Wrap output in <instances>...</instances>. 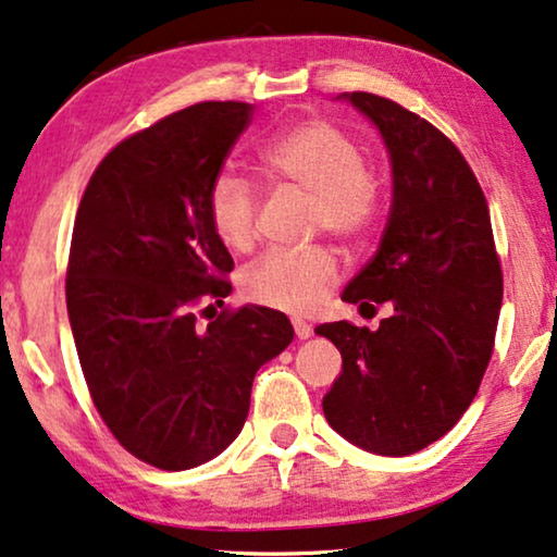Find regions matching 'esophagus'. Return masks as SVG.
I'll use <instances>...</instances> for the list:
<instances>
[{"label":"esophagus","mask_w":557,"mask_h":557,"mask_svg":"<svg viewBox=\"0 0 557 557\" xmlns=\"http://www.w3.org/2000/svg\"><path fill=\"white\" fill-rule=\"evenodd\" d=\"M292 322H294V332H296V337H299V339H309L311 334H314V330H311V324H309V322H304V319L294 317Z\"/></svg>","instance_id":"1"}]
</instances>
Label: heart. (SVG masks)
Listing matches in <instances>:
<instances>
[{
  "mask_svg": "<svg viewBox=\"0 0 557 557\" xmlns=\"http://www.w3.org/2000/svg\"><path fill=\"white\" fill-rule=\"evenodd\" d=\"M261 162L273 180L314 197V231L355 240L375 220L377 187L364 172L362 151L326 119H301L284 128L263 149ZM208 218L223 246L246 253L258 235L256 189L240 174L220 172L208 193ZM337 273L330 248L273 250L243 273V294L263 307L307 314Z\"/></svg>",
  "mask_w": 557,
  "mask_h": 557,
  "instance_id": "1",
  "label": "heart"
}]
</instances>
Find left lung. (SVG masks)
I'll use <instances>...</instances> for the list:
<instances>
[{
  "label": "left lung",
  "instance_id": "obj_1",
  "mask_svg": "<svg viewBox=\"0 0 557 557\" xmlns=\"http://www.w3.org/2000/svg\"><path fill=\"white\" fill-rule=\"evenodd\" d=\"M337 101L377 128L393 177L377 253L342 301L391 304L393 314L375 332L317 326L342 355L322 408L349 444L408 456L454 429L490 364L502 307L490 208L467 159L429 121L375 94Z\"/></svg>",
  "mask_w": 557,
  "mask_h": 557
}]
</instances>
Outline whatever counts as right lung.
Segmentation results:
<instances>
[{"instance_id":"right-lung-1","label":"right lung","mask_w":557,"mask_h":557,"mask_svg":"<svg viewBox=\"0 0 557 557\" xmlns=\"http://www.w3.org/2000/svg\"><path fill=\"white\" fill-rule=\"evenodd\" d=\"M250 119V103L208 101L128 136L75 215L65 299L90 398L126 451L164 471L200 467L238 438L256 372L294 339L269 307L208 330L195 317L231 294L208 193Z\"/></svg>"}]
</instances>
